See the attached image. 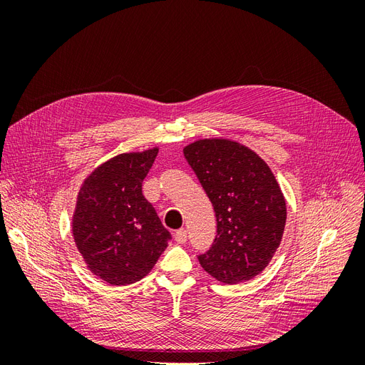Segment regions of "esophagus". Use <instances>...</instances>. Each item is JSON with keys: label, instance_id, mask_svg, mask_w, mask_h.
<instances>
[{"label": "esophagus", "instance_id": "esophagus-1", "mask_svg": "<svg viewBox=\"0 0 365 365\" xmlns=\"http://www.w3.org/2000/svg\"><path fill=\"white\" fill-rule=\"evenodd\" d=\"M173 237H175L176 242H178V244H184V242L187 240V230H184V228L176 230Z\"/></svg>", "mask_w": 365, "mask_h": 365}]
</instances>
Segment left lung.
Listing matches in <instances>:
<instances>
[{
	"label": "left lung",
	"instance_id": "obj_1",
	"mask_svg": "<svg viewBox=\"0 0 365 365\" xmlns=\"http://www.w3.org/2000/svg\"><path fill=\"white\" fill-rule=\"evenodd\" d=\"M184 157L216 213L217 235L197 256L201 267L225 284L251 280L268 267L284 231L286 202L274 173L256 152L224 138L197 140Z\"/></svg>",
	"mask_w": 365,
	"mask_h": 365
}]
</instances>
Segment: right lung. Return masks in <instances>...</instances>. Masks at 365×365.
I'll return each instance as SVG.
<instances>
[{"mask_svg":"<svg viewBox=\"0 0 365 365\" xmlns=\"http://www.w3.org/2000/svg\"><path fill=\"white\" fill-rule=\"evenodd\" d=\"M157 153H120L98 165L77 195L76 247L88 269L113 286L148 275L172 239L141 190Z\"/></svg>","mask_w":365,"mask_h":365,"instance_id":"obj_1","label":"right lung"}]
</instances>
